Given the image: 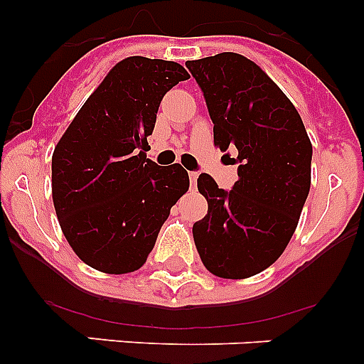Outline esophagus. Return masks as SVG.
Listing matches in <instances>:
<instances>
[{
	"instance_id": "1",
	"label": "esophagus",
	"mask_w": 364,
	"mask_h": 364,
	"mask_svg": "<svg viewBox=\"0 0 364 364\" xmlns=\"http://www.w3.org/2000/svg\"><path fill=\"white\" fill-rule=\"evenodd\" d=\"M197 178H198V173H197V171H191V173H189V180H191V186H193V188L197 186Z\"/></svg>"
}]
</instances>
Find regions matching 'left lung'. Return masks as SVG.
I'll return each mask as SVG.
<instances>
[{"instance_id":"left-lung-1","label":"left lung","mask_w":364,"mask_h":364,"mask_svg":"<svg viewBox=\"0 0 364 364\" xmlns=\"http://www.w3.org/2000/svg\"><path fill=\"white\" fill-rule=\"evenodd\" d=\"M186 67L204 95L215 146L239 153L230 191L198 176L208 215L193 226L195 246L217 277H252L282 255L297 228L310 193V138L294 104L252 60L220 53Z\"/></svg>"}]
</instances>
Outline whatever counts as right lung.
I'll use <instances>...</instances> for the list:
<instances>
[{
    "mask_svg": "<svg viewBox=\"0 0 364 364\" xmlns=\"http://www.w3.org/2000/svg\"><path fill=\"white\" fill-rule=\"evenodd\" d=\"M189 78L175 62L131 56L112 67L53 154V200L67 242L104 273L142 268L189 188L180 164L146 156L164 95Z\"/></svg>",
    "mask_w": 364,
    "mask_h": 364,
    "instance_id": "add662e5",
    "label": "right lung"
}]
</instances>
